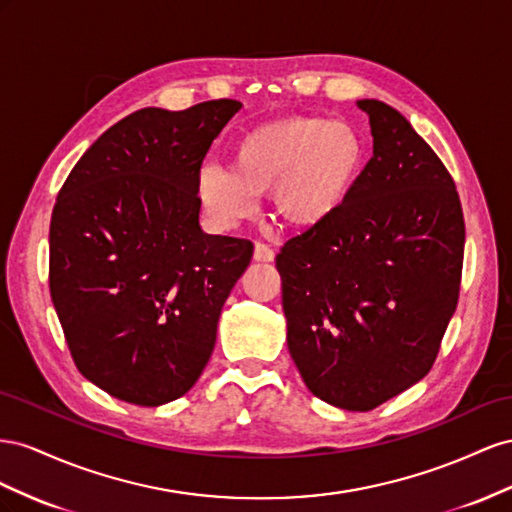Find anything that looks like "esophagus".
Masks as SVG:
<instances>
[{"label":"esophagus","mask_w":512,"mask_h":512,"mask_svg":"<svg viewBox=\"0 0 512 512\" xmlns=\"http://www.w3.org/2000/svg\"><path fill=\"white\" fill-rule=\"evenodd\" d=\"M253 259L255 261H274V251L270 246L257 242L255 244V251H253Z\"/></svg>","instance_id":"1"}]
</instances>
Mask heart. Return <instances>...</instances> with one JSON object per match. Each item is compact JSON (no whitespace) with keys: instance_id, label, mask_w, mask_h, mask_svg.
Here are the masks:
<instances>
[{"instance_id":"1","label":"heart","mask_w":512,"mask_h":512,"mask_svg":"<svg viewBox=\"0 0 512 512\" xmlns=\"http://www.w3.org/2000/svg\"><path fill=\"white\" fill-rule=\"evenodd\" d=\"M362 165L364 141L352 124L294 115L248 130L231 167L201 165L197 195L218 227H233L272 188L274 212L287 225L315 227L341 208Z\"/></svg>"}]
</instances>
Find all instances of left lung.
Segmentation results:
<instances>
[{"label":"left lung","instance_id":"left-lung-1","mask_svg":"<svg viewBox=\"0 0 512 512\" xmlns=\"http://www.w3.org/2000/svg\"><path fill=\"white\" fill-rule=\"evenodd\" d=\"M373 156L324 223L276 255L287 347L315 397L369 412L425 377L457 309L455 182L412 124L364 98Z\"/></svg>","mask_w":512,"mask_h":512}]
</instances>
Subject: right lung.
Wrapping results in <instances>:
<instances>
[{
	"mask_svg": "<svg viewBox=\"0 0 512 512\" xmlns=\"http://www.w3.org/2000/svg\"><path fill=\"white\" fill-rule=\"evenodd\" d=\"M242 109L145 107L102 133L57 195L49 289L77 369L111 397L158 407L195 386L253 244L199 225L197 173Z\"/></svg>",
	"mask_w": 512,
	"mask_h": 512,
	"instance_id": "right-lung-1",
	"label": "right lung"
}]
</instances>
